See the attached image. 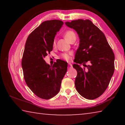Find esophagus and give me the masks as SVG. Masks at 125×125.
Here are the masks:
<instances>
[{
  "label": "esophagus",
  "instance_id": "obj_1",
  "mask_svg": "<svg viewBox=\"0 0 125 125\" xmlns=\"http://www.w3.org/2000/svg\"><path fill=\"white\" fill-rule=\"evenodd\" d=\"M68 68H72V64H71V63H68Z\"/></svg>",
  "mask_w": 125,
  "mask_h": 125
}]
</instances>
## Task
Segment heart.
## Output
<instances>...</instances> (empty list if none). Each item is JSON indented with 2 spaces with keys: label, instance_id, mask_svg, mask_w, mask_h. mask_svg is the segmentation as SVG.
Masks as SVG:
<instances>
[{
  "label": "heart",
  "instance_id": "obj_1",
  "mask_svg": "<svg viewBox=\"0 0 125 125\" xmlns=\"http://www.w3.org/2000/svg\"><path fill=\"white\" fill-rule=\"evenodd\" d=\"M64 36H65V39H66L69 42L72 39H73V38H74V37L76 38V35L74 33V32H73V31L69 30V31H66V32H65ZM53 43L55 44V41H54ZM62 57L63 58H64V59H65V60H66L67 61L69 60V59H70V56H69V54H67V53L63 54L62 55Z\"/></svg>",
  "mask_w": 125,
  "mask_h": 125
}]
</instances>
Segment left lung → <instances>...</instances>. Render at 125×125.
<instances>
[{
	"instance_id": "obj_1",
	"label": "left lung",
	"mask_w": 125,
	"mask_h": 125,
	"mask_svg": "<svg viewBox=\"0 0 125 125\" xmlns=\"http://www.w3.org/2000/svg\"><path fill=\"white\" fill-rule=\"evenodd\" d=\"M65 24L74 30L79 39L73 65L77 71L75 88L84 98L93 100L101 95L109 85L115 69L114 52L104 34L92 21L78 19Z\"/></svg>"
}]
</instances>
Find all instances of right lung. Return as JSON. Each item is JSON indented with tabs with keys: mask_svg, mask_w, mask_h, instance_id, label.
<instances>
[{
	"mask_svg": "<svg viewBox=\"0 0 125 125\" xmlns=\"http://www.w3.org/2000/svg\"><path fill=\"white\" fill-rule=\"evenodd\" d=\"M62 21L51 20L42 22L27 37L22 59L25 82L36 95L50 99L60 92L61 82L67 70V63L57 60L52 66L44 58L53 49L54 39Z\"/></svg>",
	"mask_w": 125,
	"mask_h": 125,
	"instance_id": "1",
	"label": "right lung"
}]
</instances>
